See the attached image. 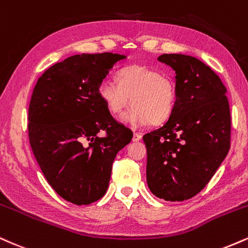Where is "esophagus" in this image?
<instances>
[{"label": "esophagus", "instance_id": "obj_1", "mask_svg": "<svg viewBox=\"0 0 248 248\" xmlns=\"http://www.w3.org/2000/svg\"><path fill=\"white\" fill-rule=\"evenodd\" d=\"M140 139H141L140 133H138V132L133 133V138H132L133 141H139V140H140Z\"/></svg>", "mask_w": 248, "mask_h": 248}]
</instances>
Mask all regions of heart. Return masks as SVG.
<instances>
[{
    "instance_id": "b5f03b06",
    "label": "heart",
    "mask_w": 248,
    "mask_h": 248,
    "mask_svg": "<svg viewBox=\"0 0 248 248\" xmlns=\"http://www.w3.org/2000/svg\"><path fill=\"white\" fill-rule=\"evenodd\" d=\"M97 94L108 112L118 117L133 104L124 119L127 123L159 125L168 121L176 107V87L170 77L147 66L132 65L116 73L115 81L106 78Z\"/></svg>"
}]
</instances>
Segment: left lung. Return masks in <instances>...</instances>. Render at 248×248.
<instances>
[{"instance_id":"1","label":"left lung","mask_w":248,"mask_h":248,"mask_svg":"<svg viewBox=\"0 0 248 248\" xmlns=\"http://www.w3.org/2000/svg\"><path fill=\"white\" fill-rule=\"evenodd\" d=\"M175 72L176 107L159 129L146 133V180L159 199L189 200L208 185L228 155L231 115L226 88L204 62L185 54L158 58Z\"/></svg>"}]
</instances>
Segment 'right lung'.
<instances>
[{
	"mask_svg": "<svg viewBox=\"0 0 248 248\" xmlns=\"http://www.w3.org/2000/svg\"><path fill=\"white\" fill-rule=\"evenodd\" d=\"M125 55L75 54L38 78L29 106V139L55 193L77 205L103 197L116 154L132 131L108 112L98 84ZM101 130L106 136L100 137Z\"/></svg>",
	"mask_w": 248,
	"mask_h": 248,
	"instance_id": "1",
	"label": "right lung"
}]
</instances>
